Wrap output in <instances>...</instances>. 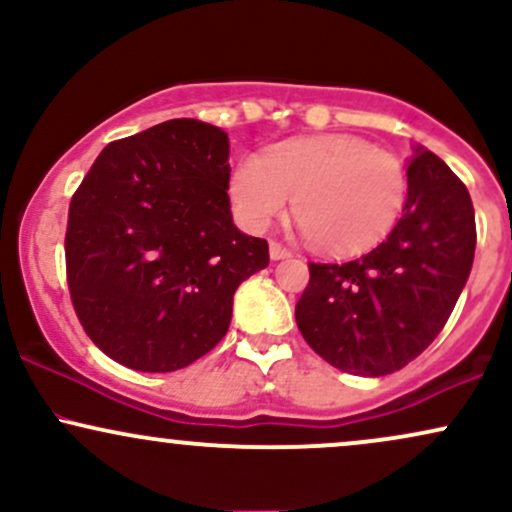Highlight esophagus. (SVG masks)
I'll return each instance as SVG.
<instances>
[{"instance_id":"34e87169","label":"esophagus","mask_w":512,"mask_h":512,"mask_svg":"<svg viewBox=\"0 0 512 512\" xmlns=\"http://www.w3.org/2000/svg\"><path fill=\"white\" fill-rule=\"evenodd\" d=\"M269 257H272L274 262H279V260H289L291 252L286 250L284 245H279V243H269Z\"/></svg>"}]
</instances>
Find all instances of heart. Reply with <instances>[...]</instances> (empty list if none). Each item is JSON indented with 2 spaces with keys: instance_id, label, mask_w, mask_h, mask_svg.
<instances>
[{
  "instance_id": "obj_1",
  "label": "heart",
  "mask_w": 512,
  "mask_h": 512,
  "mask_svg": "<svg viewBox=\"0 0 512 512\" xmlns=\"http://www.w3.org/2000/svg\"><path fill=\"white\" fill-rule=\"evenodd\" d=\"M231 204L250 231L286 214L317 250L346 255L378 243L407 199V170L395 154L356 137H305L245 156L233 168Z\"/></svg>"
}]
</instances>
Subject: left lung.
Segmentation results:
<instances>
[{
	"instance_id": "left-lung-1",
	"label": "left lung",
	"mask_w": 512,
	"mask_h": 512,
	"mask_svg": "<svg viewBox=\"0 0 512 512\" xmlns=\"http://www.w3.org/2000/svg\"><path fill=\"white\" fill-rule=\"evenodd\" d=\"M404 214L378 248L349 262H310L296 322L315 354L344 373L380 378L426 349L472 272L477 226L467 187L414 146Z\"/></svg>"
}]
</instances>
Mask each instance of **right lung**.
I'll return each mask as SVG.
<instances>
[{"label":"right lung","mask_w":512,"mask_h":512,"mask_svg":"<svg viewBox=\"0 0 512 512\" xmlns=\"http://www.w3.org/2000/svg\"><path fill=\"white\" fill-rule=\"evenodd\" d=\"M228 134L180 117L108 144L69 204L67 281L91 342L122 366L170 373L228 332L233 296L269 264L228 199Z\"/></svg>","instance_id":"1"}]
</instances>
